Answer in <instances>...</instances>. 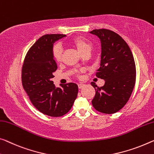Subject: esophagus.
I'll use <instances>...</instances> for the list:
<instances>
[{
  "label": "esophagus",
  "instance_id": "obj_1",
  "mask_svg": "<svg viewBox=\"0 0 154 154\" xmlns=\"http://www.w3.org/2000/svg\"><path fill=\"white\" fill-rule=\"evenodd\" d=\"M78 86H79V89H81V88H82V87L85 86V85H84V84H79V85H78Z\"/></svg>",
  "mask_w": 154,
  "mask_h": 154
}]
</instances>
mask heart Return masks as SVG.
Instances as JSON below:
<instances>
[{"label":"heart","mask_w":154,"mask_h":154,"mask_svg":"<svg viewBox=\"0 0 154 154\" xmlns=\"http://www.w3.org/2000/svg\"><path fill=\"white\" fill-rule=\"evenodd\" d=\"M69 44L76 48L78 51L82 55L85 53L90 52L92 47L91 42L89 40L82 36L74 38L69 41ZM62 48L59 45H54L52 50V56L54 60L57 62H60L62 58Z\"/></svg>","instance_id":"heart-1"}]
</instances>
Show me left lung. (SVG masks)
Here are the masks:
<instances>
[{"label":"left lung","instance_id":"1","mask_svg":"<svg viewBox=\"0 0 154 154\" xmlns=\"http://www.w3.org/2000/svg\"><path fill=\"white\" fill-rule=\"evenodd\" d=\"M100 38V67L96 75L105 80L103 87L91 85L96 94L93 107L103 113L112 114L129 100L136 82V65L129 47L121 36L112 31L100 29L89 32Z\"/></svg>","mask_w":154,"mask_h":154}]
</instances>
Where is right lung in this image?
<instances>
[{
    "label": "right lung",
    "mask_w": 154,
    "mask_h": 154,
    "mask_svg": "<svg viewBox=\"0 0 154 154\" xmlns=\"http://www.w3.org/2000/svg\"><path fill=\"white\" fill-rule=\"evenodd\" d=\"M65 36L47 34L40 38L28 51L22 69L23 88L33 105L51 117L62 116L69 112L79 92L74 82L56 87L51 80L58 67L52 56L54 44Z\"/></svg>",
    "instance_id": "add662e5"
}]
</instances>
